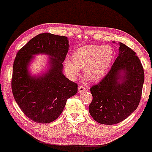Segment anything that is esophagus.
I'll return each instance as SVG.
<instances>
[{
  "mask_svg": "<svg viewBox=\"0 0 152 152\" xmlns=\"http://www.w3.org/2000/svg\"><path fill=\"white\" fill-rule=\"evenodd\" d=\"M86 88L84 86H79V87H78V91L79 93H81V92H83V91H86Z\"/></svg>",
  "mask_w": 152,
  "mask_h": 152,
  "instance_id": "esophagus-1",
  "label": "esophagus"
}]
</instances>
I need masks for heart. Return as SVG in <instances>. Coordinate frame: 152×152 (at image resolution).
<instances>
[{
	"mask_svg": "<svg viewBox=\"0 0 152 152\" xmlns=\"http://www.w3.org/2000/svg\"><path fill=\"white\" fill-rule=\"evenodd\" d=\"M114 52L108 46L88 45L76 49L72 60L66 58L64 61V70L72 80L80 74V69L87 78L96 81L105 75L113 62Z\"/></svg>",
	"mask_w": 152,
	"mask_h": 152,
	"instance_id": "obj_1",
	"label": "heart"
}]
</instances>
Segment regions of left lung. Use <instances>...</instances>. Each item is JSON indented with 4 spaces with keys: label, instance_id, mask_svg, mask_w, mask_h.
<instances>
[{
    "label": "left lung",
    "instance_id": "obj_1",
    "mask_svg": "<svg viewBox=\"0 0 152 152\" xmlns=\"http://www.w3.org/2000/svg\"><path fill=\"white\" fill-rule=\"evenodd\" d=\"M119 44V55L110 71L90 88L93 99L89 106V114L103 125H114L126 119L137 108L142 94V64L133 50Z\"/></svg>",
    "mask_w": 152,
    "mask_h": 152
}]
</instances>
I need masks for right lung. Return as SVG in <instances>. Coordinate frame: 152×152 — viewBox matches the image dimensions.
Instances as JSON below:
<instances>
[{
    "instance_id": "1",
    "label": "right lung",
    "mask_w": 152,
    "mask_h": 152,
    "mask_svg": "<svg viewBox=\"0 0 152 152\" xmlns=\"http://www.w3.org/2000/svg\"><path fill=\"white\" fill-rule=\"evenodd\" d=\"M69 46L66 37L43 33L31 39L17 53L12 92L25 115L36 123H49L56 120L67 99L77 92V84L62 72ZM42 53L51 56V69L43 76L34 78L28 73V64L33 55Z\"/></svg>"
}]
</instances>
